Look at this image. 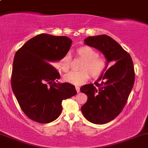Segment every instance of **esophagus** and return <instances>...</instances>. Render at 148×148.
<instances>
[{
  "instance_id": "1",
  "label": "esophagus",
  "mask_w": 148,
  "mask_h": 148,
  "mask_svg": "<svg viewBox=\"0 0 148 148\" xmlns=\"http://www.w3.org/2000/svg\"><path fill=\"white\" fill-rule=\"evenodd\" d=\"M75 88H76V90H77V92H80V88H79V86H76Z\"/></svg>"
}]
</instances>
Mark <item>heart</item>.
Here are the masks:
<instances>
[{
	"label": "heart",
	"instance_id": "b5f03b06",
	"mask_svg": "<svg viewBox=\"0 0 148 148\" xmlns=\"http://www.w3.org/2000/svg\"><path fill=\"white\" fill-rule=\"evenodd\" d=\"M77 56L83 60L80 66L82 70L70 71L64 76V80L70 84L80 85L91 77L94 79L100 77L106 69L108 63L105 58L98 56V53L95 49L88 45L79 47L77 50ZM71 63V56L69 53H66L57 62V66L64 72L69 70Z\"/></svg>",
	"mask_w": 148,
	"mask_h": 148
}]
</instances>
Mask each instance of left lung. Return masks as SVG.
Segmentation results:
<instances>
[{"instance_id": "8db88e82", "label": "left lung", "mask_w": 148, "mask_h": 148, "mask_svg": "<svg viewBox=\"0 0 148 148\" xmlns=\"http://www.w3.org/2000/svg\"><path fill=\"white\" fill-rule=\"evenodd\" d=\"M84 43L100 50L108 66L109 62L113 64L107 71L106 68L95 86L86 84L80 88L88 96L81 108L84 117L93 124H106L119 114L127 102L134 84V64L129 53L109 36H88Z\"/></svg>"}]
</instances>
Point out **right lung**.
Segmentation results:
<instances>
[{"label":"right lung","mask_w":148,"mask_h":148,"mask_svg":"<svg viewBox=\"0 0 148 148\" xmlns=\"http://www.w3.org/2000/svg\"><path fill=\"white\" fill-rule=\"evenodd\" d=\"M72 40L66 36L41 34L31 38L15 53L11 85L22 111L33 121L56 120L62 102L77 94L69 83H58L60 74L51 65L68 53Z\"/></svg>","instance_id":"right-lung-1"}]
</instances>
